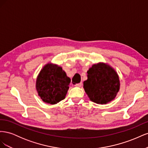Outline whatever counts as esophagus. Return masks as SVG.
<instances>
[{
	"label": "esophagus",
	"instance_id": "esophagus-1",
	"mask_svg": "<svg viewBox=\"0 0 148 148\" xmlns=\"http://www.w3.org/2000/svg\"><path fill=\"white\" fill-rule=\"evenodd\" d=\"M82 85H83V83L81 82V83H77V84H75V86H77V87H81Z\"/></svg>",
	"mask_w": 148,
	"mask_h": 148
}]
</instances>
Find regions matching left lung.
Wrapping results in <instances>:
<instances>
[{
    "label": "left lung",
    "instance_id": "left-lung-1",
    "mask_svg": "<svg viewBox=\"0 0 148 148\" xmlns=\"http://www.w3.org/2000/svg\"><path fill=\"white\" fill-rule=\"evenodd\" d=\"M88 79L83 87L91 101L97 104H107L112 101L120 88L119 76L108 65L95 64L87 71Z\"/></svg>",
    "mask_w": 148,
    "mask_h": 148
}]
</instances>
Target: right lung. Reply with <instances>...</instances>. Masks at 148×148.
I'll list each match as a JSON object with an SVG mask.
<instances>
[{
  "mask_svg": "<svg viewBox=\"0 0 148 148\" xmlns=\"http://www.w3.org/2000/svg\"><path fill=\"white\" fill-rule=\"evenodd\" d=\"M70 82L62 67L48 64L40 71L36 87L44 102L55 104L65 99Z\"/></svg>",
  "mask_w": 148,
  "mask_h": 148,
  "instance_id": "1",
  "label": "right lung"
}]
</instances>
